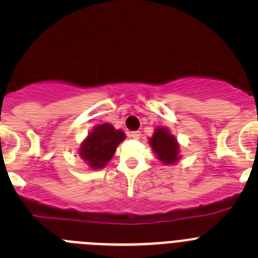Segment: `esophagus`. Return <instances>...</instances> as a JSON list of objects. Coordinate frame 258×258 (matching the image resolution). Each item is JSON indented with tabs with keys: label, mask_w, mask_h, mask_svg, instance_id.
<instances>
[{
	"label": "esophagus",
	"mask_w": 258,
	"mask_h": 258,
	"mask_svg": "<svg viewBox=\"0 0 258 258\" xmlns=\"http://www.w3.org/2000/svg\"><path fill=\"white\" fill-rule=\"evenodd\" d=\"M141 132L140 131H134V132H131V134H130V137H131V139H134V140H140L141 139Z\"/></svg>",
	"instance_id": "obj_1"
}]
</instances>
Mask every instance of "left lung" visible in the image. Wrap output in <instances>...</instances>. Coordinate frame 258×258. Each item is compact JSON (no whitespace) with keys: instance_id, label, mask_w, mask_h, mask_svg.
<instances>
[{"instance_id":"obj_1","label":"left lung","mask_w":258,"mask_h":258,"mask_svg":"<svg viewBox=\"0 0 258 258\" xmlns=\"http://www.w3.org/2000/svg\"><path fill=\"white\" fill-rule=\"evenodd\" d=\"M152 150L157 153V157L166 165L175 163L178 160V145L175 136L166 128H157L150 139Z\"/></svg>"}]
</instances>
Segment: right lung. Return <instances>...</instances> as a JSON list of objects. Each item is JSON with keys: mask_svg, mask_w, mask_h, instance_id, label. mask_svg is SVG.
Returning a JSON list of instances; mask_svg holds the SVG:
<instances>
[{"mask_svg": "<svg viewBox=\"0 0 258 258\" xmlns=\"http://www.w3.org/2000/svg\"><path fill=\"white\" fill-rule=\"evenodd\" d=\"M124 140L121 130H114L108 123L96 127L81 145L80 156L92 168H101L112 158L116 147Z\"/></svg>", "mask_w": 258, "mask_h": 258, "instance_id": "right-lung-1", "label": "right lung"}]
</instances>
